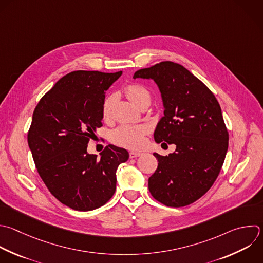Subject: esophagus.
I'll return each mask as SVG.
<instances>
[{"instance_id": "1", "label": "esophagus", "mask_w": 263, "mask_h": 263, "mask_svg": "<svg viewBox=\"0 0 263 263\" xmlns=\"http://www.w3.org/2000/svg\"><path fill=\"white\" fill-rule=\"evenodd\" d=\"M141 155H143V153L141 151H130L129 152V157L130 158H136V157H139Z\"/></svg>"}]
</instances>
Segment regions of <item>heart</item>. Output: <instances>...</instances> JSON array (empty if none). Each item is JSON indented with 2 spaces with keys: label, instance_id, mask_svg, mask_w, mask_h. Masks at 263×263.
Returning a JSON list of instances; mask_svg holds the SVG:
<instances>
[{
  "label": "heart",
  "instance_id": "heart-1",
  "mask_svg": "<svg viewBox=\"0 0 263 263\" xmlns=\"http://www.w3.org/2000/svg\"><path fill=\"white\" fill-rule=\"evenodd\" d=\"M125 93L127 98L136 105L139 106L145 101H150V93L149 91L142 85L139 84H130L125 88ZM114 96H110L106 98L103 104L102 114L104 117H108L113 103H114ZM149 132L147 125L144 124H137V125H120L119 127L115 128L111 133V140L113 143L126 147V148H139L144 143V138Z\"/></svg>",
  "mask_w": 263,
  "mask_h": 263
}]
</instances>
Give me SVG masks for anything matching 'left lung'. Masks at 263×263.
Here are the masks:
<instances>
[{
	"mask_svg": "<svg viewBox=\"0 0 263 263\" xmlns=\"http://www.w3.org/2000/svg\"><path fill=\"white\" fill-rule=\"evenodd\" d=\"M137 78L152 79L161 93L164 116L155 142L176 145L166 156L153 153L158 166L148 180L149 191L167 206L190 204L212 187L225 159L228 133L220 105L199 79L173 62L141 69Z\"/></svg>",
	"mask_w": 263,
	"mask_h": 263,
	"instance_id": "obj_1",
	"label": "left lung"
}]
</instances>
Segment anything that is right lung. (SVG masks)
Instances as JSON below:
<instances>
[{
    "label": "right lung",
    "instance_id": "add662e5",
    "mask_svg": "<svg viewBox=\"0 0 263 263\" xmlns=\"http://www.w3.org/2000/svg\"><path fill=\"white\" fill-rule=\"evenodd\" d=\"M122 72L74 71L40 100L28 143L40 177L62 203L76 211L105 204L116 190V171L128 152L107 146L100 157L87 152L101 127L106 90Z\"/></svg>",
    "mask_w": 263,
    "mask_h": 263
}]
</instances>
